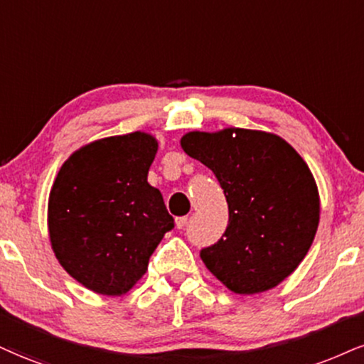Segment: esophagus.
<instances>
[{"label":"esophagus","mask_w":364,"mask_h":364,"mask_svg":"<svg viewBox=\"0 0 364 364\" xmlns=\"http://www.w3.org/2000/svg\"><path fill=\"white\" fill-rule=\"evenodd\" d=\"M186 224H187V218L186 216L175 218V228H177V230H182V228L186 226Z\"/></svg>","instance_id":"1"}]
</instances>
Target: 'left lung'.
Segmentation results:
<instances>
[{
	"mask_svg": "<svg viewBox=\"0 0 364 364\" xmlns=\"http://www.w3.org/2000/svg\"><path fill=\"white\" fill-rule=\"evenodd\" d=\"M181 146L213 170L230 209L221 240L200 251L205 268L235 294L275 289L306 258L319 226L306 160L275 133L235 127L189 132Z\"/></svg>",
	"mask_w": 364,
	"mask_h": 364,
	"instance_id": "8db88e82",
	"label": "left lung"
}]
</instances>
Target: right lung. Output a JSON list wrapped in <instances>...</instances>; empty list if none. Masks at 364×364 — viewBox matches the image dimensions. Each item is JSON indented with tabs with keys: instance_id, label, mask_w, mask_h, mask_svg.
<instances>
[{
	"instance_id": "add662e5",
	"label": "right lung",
	"mask_w": 364,
	"mask_h": 364,
	"mask_svg": "<svg viewBox=\"0 0 364 364\" xmlns=\"http://www.w3.org/2000/svg\"><path fill=\"white\" fill-rule=\"evenodd\" d=\"M159 141L133 132L94 140L62 164L47 226L60 267L94 294L119 297L146 273L173 218L148 183Z\"/></svg>"
}]
</instances>
